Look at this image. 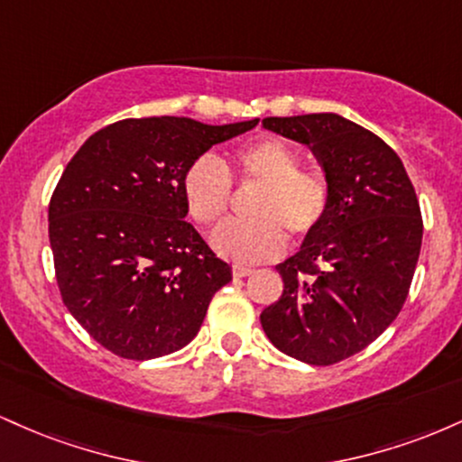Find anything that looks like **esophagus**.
Wrapping results in <instances>:
<instances>
[{
    "label": "esophagus",
    "instance_id": "1",
    "mask_svg": "<svg viewBox=\"0 0 462 462\" xmlns=\"http://www.w3.org/2000/svg\"><path fill=\"white\" fill-rule=\"evenodd\" d=\"M252 272H254V269L245 267V264H235V267H232V273H235V278H245V275H249Z\"/></svg>",
    "mask_w": 462,
    "mask_h": 462
}]
</instances>
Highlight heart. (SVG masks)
Instances as JSON below:
<instances>
[{
    "mask_svg": "<svg viewBox=\"0 0 462 462\" xmlns=\"http://www.w3.org/2000/svg\"><path fill=\"white\" fill-rule=\"evenodd\" d=\"M238 178L258 184L249 215L256 219L226 221L210 235V245L232 263H264L280 256L284 232L306 236L328 213L330 189L319 173L300 169V153L282 139L267 136L241 147L235 156ZM189 215L199 226H215L227 213L232 180L210 153L195 158L182 178Z\"/></svg>",
    "mask_w": 462,
    "mask_h": 462,
    "instance_id": "obj_1",
    "label": "heart"
}]
</instances>
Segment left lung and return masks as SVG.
<instances>
[{
  "instance_id": "8db88e82",
  "label": "left lung",
  "mask_w": 462,
  "mask_h": 462,
  "mask_svg": "<svg viewBox=\"0 0 462 462\" xmlns=\"http://www.w3.org/2000/svg\"><path fill=\"white\" fill-rule=\"evenodd\" d=\"M263 128L309 145L330 189L319 227L275 267L284 291L261 312L263 330L286 356L334 365L404 306L423 236L415 189L400 156L341 115L267 116Z\"/></svg>"
}]
</instances>
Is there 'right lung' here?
I'll use <instances>...</instances> for the list:
<instances>
[{"instance_id": "1", "label": "right lung", "mask_w": 462, "mask_h": 462, "mask_svg": "<svg viewBox=\"0 0 462 462\" xmlns=\"http://www.w3.org/2000/svg\"><path fill=\"white\" fill-rule=\"evenodd\" d=\"M256 124L124 119L69 161L50 201V243L62 301L99 346L150 360L193 341L232 269L184 221V171Z\"/></svg>"}]
</instances>
